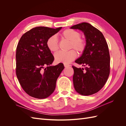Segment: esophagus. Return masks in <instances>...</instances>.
<instances>
[{"label":"esophagus","instance_id":"34e87169","mask_svg":"<svg viewBox=\"0 0 126 126\" xmlns=\"http://www.w3.org/2000/svg\"><path fill=\"white\" fill-rule=\"evenodd\" d=\"M64 67H68L70 66V65H69V64H64Z\"/></svg>","mask_w":126,"mask_h":126}]
</instances>
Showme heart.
<instances>
[{
  "mask_svg": "<svg viewBox=\"0 0 126 126\" xmlns=\"http://www.w3.org/2000/svg\"><path fill=\"white\" fill-rule=\"evenodd\" d=\"M80 36V32L72 29H67L60 34V37L62 39L69 41V49H75L79 54H82L86 49V41ZM46 45L51 52H56L58 50L59 45L57 37L55 35L49 37L47 40ZM54 57L57 63L68 64L76 58L77 53L74 50H70L67 52L59 51L56 53Z\"/></svg>",
  "mask_w": 126,
  "mask_h": 126,
  "instance_id": "1",
  "label": "heart"
}]
</instances>
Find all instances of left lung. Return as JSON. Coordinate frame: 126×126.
<instances>
[{"instance_id":"1","label":"left lung","mask_w":126,"mask_h":126,"mask_svg":"<svg viewBox=\"0 0 126 126\" xmlns=\"http://www.w3.org/2000/svg\"><path fill=\"white\" fill-rule=\"evenodd\" d=\"M71 29L80 30L86 37V47L75 63L85 67L72 66L74 88L78 93L89 96L104 87L110 74V55L107 43L100 31L87 22L74 25Z\"/></svg>"}]
</instances>
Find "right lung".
Listing matches in <instances>:
<instances>
[{
    "label": "right lung",
    "instance_id": "1",
    "mask_svg": "<svg viewBox=\"0 0 126 126\" xmlns=\"http://www.w3.org/2000/svg\"><path fill=\"white\" fill-rule=\"evenodd\" d=\"M62 27H37L25 33L16 49L17 77L22 89L30 96L46 98L54 92L57 78L64 69L60 63L52 66L54 57L46 42Z\"/></svg>",
    "mask_w": 126,
    "mask_h": 126
}]
</instances>
